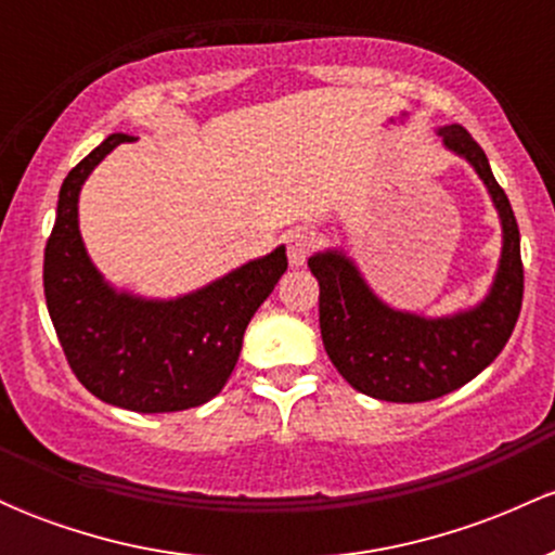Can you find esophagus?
I'll return each mask as SVG.
<instances>
[{"label":"esophagus","instance_id":"obj_1","mask_svg":"<svg viewBox=\"0 0 555 555\" xmlns=\"http://www.w3.org/2000/svg\"><path fill=\"white\" fill-rule=\"evenodd\" d=\"M313 250H315V234L308 232V229H295V232L286 237V256H289L292 266H302Z\"/></svg>","mask_w":555,"mask_h":555}]
</instances>
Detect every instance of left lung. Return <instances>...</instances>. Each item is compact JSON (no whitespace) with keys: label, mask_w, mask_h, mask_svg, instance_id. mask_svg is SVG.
Returning a JSON list of instances; mask_svg holds the SVG:
<instances>
[{"label":"left lung","mask_w":555,"mask_h":555,"mask_svg":"<svg viewBox=\"0 0 555 555\" xmlns=\"http://www.w3.org/2000/svg\"><path fill=\"white\" fill-rule=\"evenodd\" d=\"M438 132L454 154L473 164L501 214V266L493 289L475 310L436 321L399 313L367 289L354 263L341 253H318L308 260L321 286L323 347L349 386L373 399L415 404L469 384L499 358L521 310L525 266L512 203L495 182L486 151L462 125Z\"/></svg>","instance_id":"8db88e82"}]
</instances>
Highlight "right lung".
Listing matches in <instances>:
<instances>
[{"label": "right lung", "instance_id": "obj_1", "mask_svg": "<svg viewBox=\"0 0 555 555\" xmlns=\"http://www.w3.org/2000/svg\"><path fill=\"white\" fill-rule=\"evenodd\" d=\"M132 135H109L65 177L43 250V295L62 352L93 397L132 412L206 404L237 365L242 336L286 271V250L253 260L193 295L154 302L117 295L86 256L78 193L91 169Z\"/></svg>", "mask_w": 555, "mask_h": 555}]
</instances>
